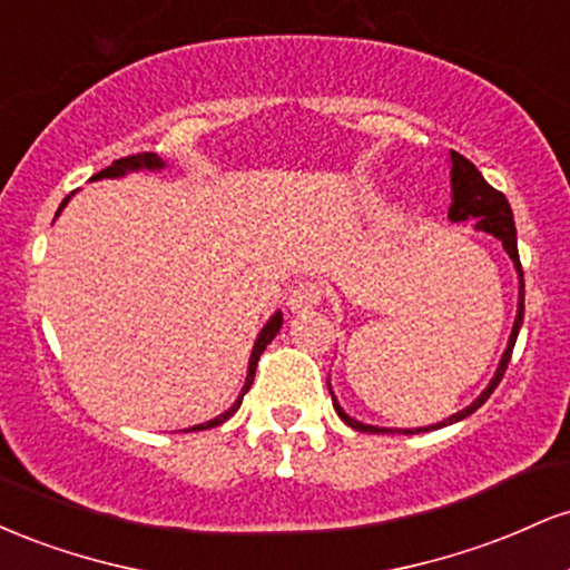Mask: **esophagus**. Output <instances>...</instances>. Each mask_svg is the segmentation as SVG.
<instances>
[{
	"label": "esophagus",
	"mask_w": 570,
	"mask_h": 570,
	"mask_svg": "<svg viewBox=\"0 0 570 570\" xmlns=\"http://www.w3.org/2000/svg\"><path fill=\"white\" fill-rule=\"evenodd\" d=\"M322 299H324V286L318 284V281H299V284L289 292L286 305H289L292 313H299V311H311V307L322 305Z\"/></svg>",
	"instance_id": "34e87169"
}]
</instances>
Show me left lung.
Returning <instances> with one entry per match:
<instances>
[{"label": "left lung", "instance_id": "8db88e82", "mask_svg": "<svg viewBox=\"0 0 570 570\" xmlns=\"http://www.w3.org/2000/svg\"><path fill=\"white\" fill-rule=\"evenodd\" d=\"M450 160H453V171H450V176H453V203H450L448 217L453 222L476 219V227H480V230L495 235V238L501 240L503 248H507V254L512 257V263L517 265V273H520V305H517V322L512 326V337H509V345H507V351H503L499 370H495V377L490 381L488 389L482 391V394L476 396L466 410L455 412V415L448 417V421L434 423V426H426V429H415V431L404 429V431H399V434H417V431L442 429V426H448V423L463 421V417L472 415L474 410H480L482 404L488 402V396L495 391V385L501 383L503 372H507V367H509V358H512L517 335H520V326H522V313H525V281H522L520 254H517V230H514L512 206H509V200L503 198V193H499V189L488 185L485 176L476 171L472 160H466L463 155H458V153H450ZM332 402H335V399H332ZM335 410L351 429L364 431V434H383V431H389V429H377V426H364V423L353 421V417H348L343 410H340L337 402H335ZM391 434H394V431H391Z\"/></svg>", "mask_w": 570, "mask_h": 570}]
</instances>
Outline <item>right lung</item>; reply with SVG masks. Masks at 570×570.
Returning <instances> with one entry per match:
<instances>
[{
	"mask_svg": "<svg viewBox=\"0 0 570 570\" xmlns=\"http://www.w3.org/2000/svg\"><path fill=\"white\" fill-rule=\"evenodd\" d=\"M136 168H149V171H155V168H163V160H160L158 155H155V153H139V155H128V158H120V160H115L112 166H109V168H104V171H98V174L94 176V179H101V176H122V174H126V171H136ZM67 200H69V198H63L61 208L67 206ZM61 208H58V212H61ZM281 324H284V316H281V313H276V316H273L271 322L265 324V330L259 332L257 343H254L252 358H248V375H246V385H244V391H240L238 402H235L233 407L225 412V415L214 417V421H208V423H200V426H193V429H189V431L214 429V426H219V423H225L227 417H230V415H235V412H238L240 402H244V394H246L248 389H252V383H254V372H257V362H259V356H263V351L267 348V343H271V340L276 337V332L281 330Z\"/></svg>",
	"mask_w": 570,
	"mask_h": 570,
	"instance_id": "add662e5",
	"label": "right lung"
}]
</instances>
